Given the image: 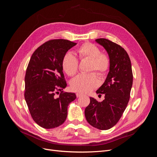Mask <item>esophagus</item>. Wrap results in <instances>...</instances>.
<instances>
[{"label": "esophagus", "mask_w": 157, "mask_h": 157, "mask_svg": "<svg viewBox=\"0 0 157 157\" xmlns=\"http://www.w3.org/2000/svg\"><path fill=\"white\" fill-rule=\"evenodd\" d=\"M76 95H77V98H79V97L82 96V94H80V93H77V94H76Z\"/></svg>", "instance_id": "34e87169"}]
</instances>
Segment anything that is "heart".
<instances>
[{
  "mask_svg": "<svg viewBox=\"0 0 157 157\" xmlns=\"http://www.w3.org/2000/svg\"><path fill=\"white\" fill-rule=\"evenodd\" d=\"M77 52L80 59H90V71H96L101 76L105 75L110 67V59L109 56L101 53L98 46L90 42L80 46ZM62 68L65 73L70 77L77 74L78 69V60L73 53L68 52L62 59ZM98 80L95 73L81 74L74 78L71 83L73 91L78 93H87L98 86Z\"/></svg>",
  "mask_w": 157,
  "mask_h": 157,
  "instance_id": "1",
  "label": "heart"
}]
</instances>
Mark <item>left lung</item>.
I'll use <instances>...</instances> for the list:
<instances>
[{"label": "left lung", "instance_id": "obj_1", "mask_svg": "<svg viewBox=\"0 0 157 157\" xmlns=\"http://www.w3.org/2000/svg\"><path fill=\"white\" fill-rule=\"evenodd\" d=\"M96 42L107 52L110 67L105 82L96 93L105 95L101 102L90 98L85 109V117L89 124L99 130L110 129L120 120L130 97L133 74L130 59L126 51L115 42L106 39Z\"/></svg>", "mask_w": 157, "mask_h": 157}]
</instances>
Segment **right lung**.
<instances>
[{
  "label": "right lung",
  "mask_w": 157,
  "mask_h": 157,
  "mask_svg": "<svg viewBox=\"0 0 157 157\" xmlns=\"http://www.w3.org/2000/svg\"><path fill=\"white\" fill-rule=\"evenodd\" d=\"M77 43L54 39L40 46L33 54L25 76L24 96L33 119L40 126L51 129L65 121L69 104L75 93L61 92L67 86L61 63L64 55Z\"/></svg>",
  "instance_id": "add662e5"
}]
</instances>
